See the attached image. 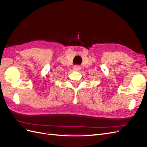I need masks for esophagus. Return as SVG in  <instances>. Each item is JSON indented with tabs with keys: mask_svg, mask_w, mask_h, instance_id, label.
<instances>
[{
	"mask_svg": "<svg viewBox=\"0 0 147 147\" xmlns=\"http://www.w3.org/2000/svg\"><path fill=\"white\" fill-rule=\"evenodd\" d=\"M74 70L75 71H79V70H81V67L78 65H75V66L74 67Z\"/></svg>",
	"mask_w": 147,
	"mask_h": 147,
	"instance_id": "obj_1",
	"label": "esophagus"
}]
</instances>
